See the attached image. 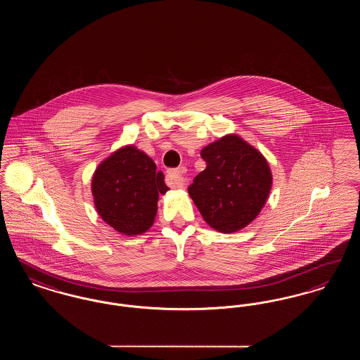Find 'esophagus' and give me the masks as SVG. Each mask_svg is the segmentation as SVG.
Returning <instances> with one entry per match:
<instances>
[{
    "label": "esophagus",
    "mask_w": 360,
    "mask_h": 360,
    "mask_svg": "<svg viewBox=\"0 0 360 360\" xmlns=\"http://www.w3.org/2000/svg\"><path fill=\"white\" fill-rule=\"evenodd\" d=\"M185 167H178V169H172L167 172V181L169 185L174 188H184L185 186Z\"/></svg>",
    "instance_id": "1"
}]
</instances>
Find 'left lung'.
I'll use <instances>...</instances> for the list:
<instances>
[{"label":"left lung","instance_id":"1","mask_svg":"<svg viewBox=\"0 0 360 360\" xmlns=\"http://www.w3.org/2000/svg\"><path fill=\"white\" fill-rule=\"evenodd\" d=\"M206 169L188 186V195L209 226L233 233L252 223L266 204L273 174L262 153L236 134L207 144Z\"/></svg>","mask_w":360,"mask_h":360}]
</instances>
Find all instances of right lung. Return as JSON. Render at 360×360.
I'll return each instance as SVG.
<instances>
[{
    "label": "right lung",
    "mask_w": 360,
    "mask_h": 360,
    "mask_svg": "<svg viewBox=\"0 0 360 360\" xmlns=\"http://www.w3.org/2000/svg\"><path fill=\"white\" fill-rule=\"evenodd\" d=\"M169 190L154 160L134 144L124 146L97 166L91 178L96 210L125 236L147 232L155 221L159 194Z\"/></svg>",
    "instance_id": "add662e5"
}]
</instances>
